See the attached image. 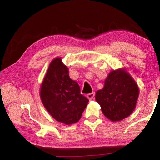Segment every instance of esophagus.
<instances>
[{
  "label": "esophagus",
  "instance_id": "esophagus-1",
  "mask_svg": "<svg viewBox=\"0 0 160 160\" xmlns=\"http://www.w3.org/2000/svg\"><path fill=\"white\" fill-rule=\"evenodd\" d=\"M94 95H95V93H94V92H92L87 94V97L90 100H92L94 97Z\"/></svg>",
  "mask_w": 160,
  "mask_h": 160
}]
</instances>
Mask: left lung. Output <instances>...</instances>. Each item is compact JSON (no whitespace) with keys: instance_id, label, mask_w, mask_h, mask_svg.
Returning <instances> with one entry per match:
<instances>
[{"instance_id":"left-lung-1","label":"left lung","mask_w":160,"mask_h":160,"mask_svg":"<svg viewBox=\"0 0 160 160\" xmlns=\"http://www.w3.org/2000/svg\"><path fill=\"white\" fill-rule=\"evenodd\" d=\"M139 88L126 69L111 71L102 90H97L95 100L104 115L110 121H118L131 114L136 107Z\"/></svg>"}]
</instances>
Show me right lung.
Segmentation results:
<instances>
[{"mask_svg": "<svg viewBox=\"0 0 160 160\" xmlns=\"http://www.w3.org/2000/svg\"><path fill=\"white\" fill-rule=\"evenodd\" d=\"M39 92L42 102L50 115L66 125L80 120L89 102L80 94L78 83L70 79L69 70L61 57L51 61Z\"/></svg>", "mask_w": 160, "mask_h": 160, "instance_id": "right-lung-1", "label": "right lung"}]
</instances>
